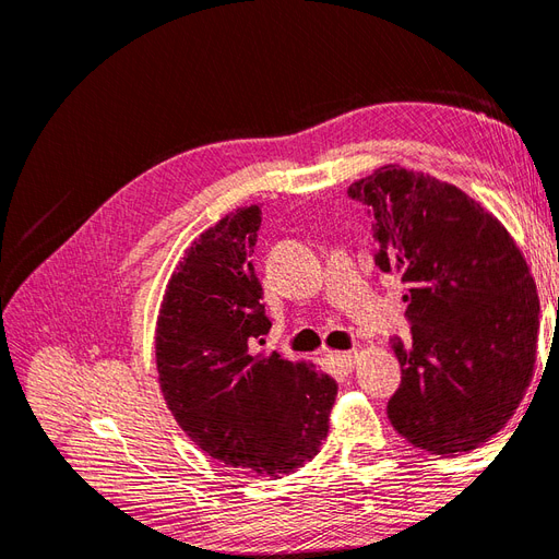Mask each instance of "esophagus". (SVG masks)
Returning a JSON list of instances; mask_svg holds the SVG:
<instances>
[{"label": "esophagus", "instance_id": "34e87169", "mask_svg": "<svg viewBox=\"0 0 559 559\" xmlns=\"http://www.w3.org/2000/svg\"><path fill=\"white\" fill-rule=\"evenodd\" d=\"M357 352H331L329 359L333 361V366H337L341 370H345V373H349V370L354 368V364H357Z\"/></svg>", "mask_w": 559, "mask_h": 559}]
</instances>
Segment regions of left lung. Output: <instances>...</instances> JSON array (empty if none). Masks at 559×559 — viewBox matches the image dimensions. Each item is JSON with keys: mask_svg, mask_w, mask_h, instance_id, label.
Returning a JSON list of instances; mask_svg holds the SVG:
<instances>
[{"mask_svg": "<svg viewBox=\"0 0 559 559\" xmlns=\"http://www.w3.org/2000/svg\"><path fill=\"white\" fill-rule=\"evenodd\" d=\"M347 193L368 207L380 270L408 284L413 345L392 343L401 386L389 419L431 454L480 448L534 376L540 310L527 261L492 212L427 173L389 163Z\"/></svg>", "mask_w": 559, "mask_h": 559, "instance_id": "1", "label": "left lung"}]
</instances>
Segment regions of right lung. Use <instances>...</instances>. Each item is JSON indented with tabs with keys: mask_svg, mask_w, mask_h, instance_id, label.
I'll return each instance as SVG.
<instances>
[{
	"mask_svg": "<svg viewBox=\"0 0 559 559\" xmlns=\"http://www.w3.org/2000/svg\"><path fill=\"white\" fill-rule=\"evenodd\" d=\"M259 226L257 205L238 207L183 251L160 300L156 368L167 408L202 452L282 478L321 450L337 384L308 361L251 349L270 331L251 265Z\"/></svg>",
	"mask_w": 559,
	"mask_h": 559,
	"instance_id": "obj_1",
	"label": "right lung"
}]
</instances>
